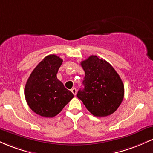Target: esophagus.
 <instances>
[{"mask_svg": "<svg viewBox=\"0 0 153 153\" xmlns=\"http://www.w3.org/2000/svg\"><path fill=\"white\" fill-rule=\"evenodd\" d=\"M71 92L73 93V95H75H75L77 94V89L75 88H73L71 89Z\"/></svg>", "mask_w": 153, "mask_h": 153, "instance_id": "34e87169", "label": "esophagus"}]
</instances>
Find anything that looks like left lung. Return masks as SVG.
<instances>
[{
	"instance_id": "8db88e82",
	"label": "left lung",
	"mask_w": 153,
	"mask_h": 153,
	"mask_svg": "<svg viewBox=\"0 0 153 153\" xmlns=\"http://www.w3.org/2000/svg\"><path fill=\"white\" fill-rule=\"evenodd\" d=\"M85 71L83 89L77 96L95 117L109 116L122 102L124 87L117 71L108 62L91 55L80 62Z\"/></svg>"
}]
</instances>
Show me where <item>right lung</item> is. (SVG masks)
<instances>
[{
	"label": "right lung",
	"mask_w": 153,
	"mask_h": 153,
	"mask_svg": "<svg viewBox=\"0 0 153 153\" xmlns=\"http://www.w3.org/2000/svg\"><path fill=\"white\" fill-rule=\"evenodd\" d=\"M62 63V59L55 54L47 56L31 72L26 83L27 104L41 117H55L73 98V93L57 78Z\"/></svg>",
	"instance_id": "add662e5"
}]
</instances>
